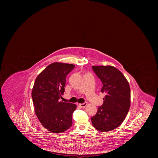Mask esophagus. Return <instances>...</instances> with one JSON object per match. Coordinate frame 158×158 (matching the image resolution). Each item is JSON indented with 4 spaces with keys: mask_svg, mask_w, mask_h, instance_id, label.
I'll use <instances>...</instances> for the list:
<instances>
[{
    "mask_svg": "<svg viewBox=\"0 0 158 158\" xmlns=\"http://www.w3.org/2000/svg\"><path fill=\"white\" fill-rule=\"evenodd\" d=\"M87 105V102H85V103H82V104H79V106L80 107H81V108H84V107H85Z\"/></svg>",
    "mask_w": 158,
    "mask_h": 158,
    "instance_id": "esophagus-1",
    "label": "esophagus"
}]
</instances>
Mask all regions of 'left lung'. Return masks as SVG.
<instances>
[{
	"label": "left lung",
	"instance_id": "left-lung-1",
	"mask_svg": "<svg viewBox=\"0 0 158 158\" xmlns=\"http://www.w3.org/2000/svg\"><path fill=\"white\" fill-rule=\"evenodd\" d=\"M92 69L102 83L105 94L102 106L92 118L94 127L101 132L118 127L125 120L131 105V89L123 73L113 66H93Z\"/></svg>",
	"mask_w": 158,
	"mask_h": 158
}]
</instances>
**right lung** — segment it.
Wrapping results in <instances>:
<instances>
[{"label":"right lung","mask_w":158,"mask_h":158,"mask_svg":"<svg viewBox=\"0 0 158 158\" xmlns=\"http://www.w3.org/2000/svg\"><path fill=\"white\" fill-rule=\"evenodd\" d=\"M75 65L56 62L47 66L37 76L32 90L35 111L48 131L61 133L72 124L75 104L60 101L64 92L66 76Z\"/></svg>","instance_id":"add662e5"}]
</instances>
